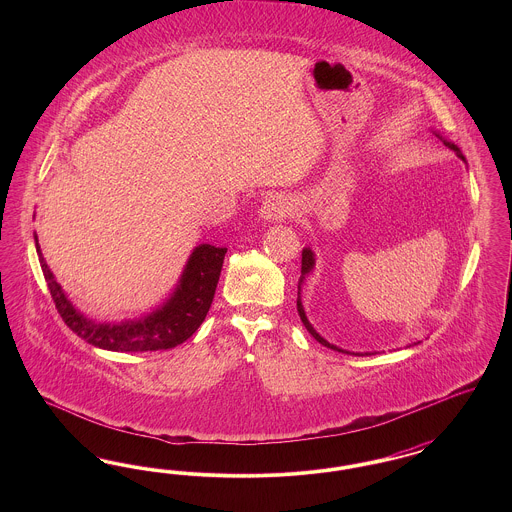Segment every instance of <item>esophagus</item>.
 Returning a JSON list of instances; mask_svg holds the SVG:
<instances>
[{
	"label": "esophagus",
	"instance_id": "1",
	"mask_svg": "<svg viewBox=\"0 0 512 512\" xmlns=\"http://www.w3.org/2000/svg\"><path fill=\"white\" fill-rule=\"evenodd\" d=\"M290 201L282 194L268 195L261 205V219L267 222H278L290 215Z\"/></svg>",
	"mask_w": 512,
	"mask_h": 512
}]
</instances>
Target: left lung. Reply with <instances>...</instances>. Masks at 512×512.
I'll use <instances>...</instances> for the list:
<instances>
[{"label": "left lung", "mask_w": 512, "mask_h": 512, "mask_svg": "<svg viewBox=\"0 0 512 512\" xmlns=\"http://www.w3.org/2000/svg\"><path fill=\"white\" fill-rule=\"evenodd\" d=\"M443 144L449 147V149H453L461 159L464 161V155L461 153V149L455 146V144H451V142H447V140H443ZM315 267V253L309 249V247H305L303 249V253H301V280H299V290H301V282H303V278L313 270ZM297 313H299V317H301V322L305 324V328L309 330V334L318 341V343H322L324 347H330V349H334V351H341V353H349V351H343L340 347H336V345H332V343H328V341L324 340L320 334H318L317 330L311 326V322L307 320V315H305V309H303V303H301V295L297 292ZM359 355V353H357Z\"/></svg>", "instance_id": "left-lung-1"}]
</instances>
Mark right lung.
<instances>
[{
	"instance_id": "add662e5",
	"label": "right lung",
	"mask_w": 512,
	"mask_h": 512,
	"mask_svg": "<svg viewBox=\"0 0 512 512\" xmlns=\"http://www.w3.org/2000/svg\"><path fill=\"white\" fill-rule=\"evenodd\" d=\"M34 242L51 299L63 322L78 338L107 351H159L171 349L188 340L211 309L219 284L220 268L226 255V247L197 245L186 263L176 290L163 307L140 320H126L121 324H96L74 309L73 303L67 299L53 278V272L46 265L36 234Z\"/></svg>"
}]
</instances>
